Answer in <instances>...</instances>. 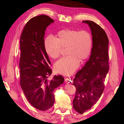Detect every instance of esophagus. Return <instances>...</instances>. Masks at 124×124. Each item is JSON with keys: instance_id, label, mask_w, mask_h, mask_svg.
Masks as SVG:
<instances>
[{"instance_id": "1", "label": "esophagus", "mask_w": 124, "mask_h": 124, "mask_svg": "<svg viewBox=\"0 0 124 124\" xmlns=\"http://www.w3.org/2000/svg\"><path fill=\"white\" fill-rule=\"evenodd\" d=\"M65 81L66 82H70L71 81V78H66L65 79Z\"/></svg>"}]
</instances>
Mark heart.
I'll list each match as a JSON object with an SVG mask.
<instances>
[{
    "label": "heart",
    "instance_id": "obj_1",
    "mask_svg": "<svg viewBox=\"0 0 124 124\" xmlns=\"http://www.w3.org/2000/svg\"><path fill=\"white\" fill-rule=\"evenodd\" d=\"M45 50L48 57L55 59L61 55L62 48H66L67 56L56 62L54 69L57 73L70 76L79 66L80 61L87 59L93 47L92 35L86 31L64 29L58 31L55 38L48 36L44 41Z\"/></svg>",
    "mask_w": 124,
    "mask_h": 124
}]
</instances>
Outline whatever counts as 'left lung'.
I'll return each instance as SVG.
<instances>
[{
	"label": "left lung",
	"mask_w": 124,
	"mask_h": 124,
	"mask_svg": "<svg viewBox=\"0 0 124 124\" xmlns=\"http://www.w3.org/2000/svg\"><path fill=\"white\" fill-rule=\"evenodd\" d=\"M83 23L87 24L91 28L93 47L89 59L77 73L73 80L76 91L73 107L81 114L90 109L100 98L109 69L108 40L106 32L93 21H83Z\"/></svg>",
	"instance_id": "left-lung-1"
}]
</instances>
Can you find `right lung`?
<instances>
[{
  "instance_id": "right-lung-1",
  "label": "right lung",
  "mask_w": 124,
  "mask_h": 124,
  "mask_svg": "<svg viewBox=\"0 0 124 124\" xmlns=\"http://www.w3.org/2000/svg\"><path fill=\"white\" fill-rule=\"evenodd\" d=\"M54 22L45 15L33 17L26 24L20 38V85L29 102L41 111L53 106L54 92L64 81L60 75L47 80L52 70L44 37L46 27Z\"/></svg>"
}]
</instances>
